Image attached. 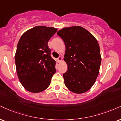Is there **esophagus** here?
<instances>
[{"instance_id":"34e87169","label":"esophagus","mask_w":121,"mask_h":121,"mask_svg":"<svg viewBox=\"0 0 121 121\" xmlns=\"http://www.w3.org/2000/svg\"><path fill=\"white\" fill-rule=\"evenodd\" d=\"M62 60V58L61 56H59V57L57 58V61H58V62H60Z\"/></svg>"}]
</instances>
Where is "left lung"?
<instances>
[{
  "mask_svg": "<svg viewBox=\"0 0 121 121\" xmlns=\"http://www.w3.org/2000/svg\"><path fill=\"white\" fill-rule=\"evenodd\" d=\"M57 34L66 47L64 61L68 70L63 74L65 86L75 94L88 91L99 73L101 57L100 47L94 36L81 26L64 27Z\"/></svg>",
  "mask_w": 121,
  "mask_h": 121,
  "instance_id": "8db88e82",
  "label": "left lung"
}]
</instances>
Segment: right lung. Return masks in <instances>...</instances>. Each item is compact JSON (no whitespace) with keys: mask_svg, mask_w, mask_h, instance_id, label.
<instances>
[{"mask_svg":"<svg viewBox=\"0 0 121 121\" xmlns=\"http://www.w3.org/2000/svg\"><path fill=\"white\" fill-rule=\"evenodd\" d=\"M57 30L37 26L25 32L19 40L15 54L17 74L29 92L38 93L47 88L56 73V61L51 56L48 42Z\"/></svg>","mask_w":121,"mask_h":121,"instance_id":"obj_1","label":"right lung"}]
</instances>
